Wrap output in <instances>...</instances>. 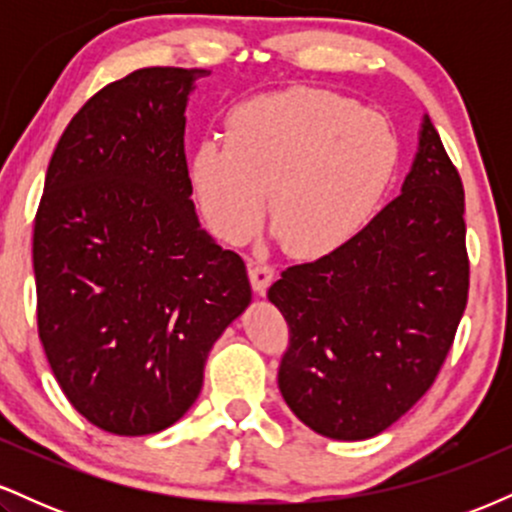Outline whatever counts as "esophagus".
Segmentation results:
<instances>
[{
	"instance_id": "34e87169",
	"label": "esophagus",
	"mask_w": 512,
	"mask_h": 512,
	"mask_svg": "<svg viewBox=\"0 0 512 512\" xmlns=\"http://www.w3.org/2000/svg\"><path fill=\"white\" fill-rule=\"evenodd\" d=\"M248 274H250V284L255 293L264 296V291L269 289V284L274 281V267H269L267 262H255L252 260L248 264Z\"/></svg>"
}]
</instances>
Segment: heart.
<instances>
[{
  "instance_id": "heart-1",
  "label": "heart",
  "mask_w": 512,
  "mask_h": 512,
  "mask_svg": "<svg viewBox=\"0 0 512 512\" xmlns=\"http://www.w3.org/2000/svg\"><path fill=\"white\" fill-rule=\"evenodd\" d=\"M399 142L390 122L325 88H291L238 105L226 139H202L190 178L204 219L245 243L264 207L296 257H322L356 238L390 190Z\"/></svg>"
}]
</instances>
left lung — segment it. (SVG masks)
Here are the masks:
<instances>
[{
  "instance_id": "8db88e82",
  "label": "left lung",
  "mask_w": 512,
  "mask_h": 512,
  "mask_svg": "<svg viewBox=\"0 0 512 512\" xmlns=\"http://www.w3.org/2000/svg\"><path fill=\"white\" fill-rule=\"evenodd\" d=\"M464 190L431 117L399 197L330 255L281 272L267 298L291 330L279 390L315 433L366 440L426 395L469 291Z\"/></svg>"
}]
</instances>
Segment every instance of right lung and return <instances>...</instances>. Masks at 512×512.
<instances>
[{"label":"right lung","mask_w":512,"mask_h":512,"mask_svg":"<svg viewBox=\"0 0 512 512\" xmlns=\"http://www.w3.org/2000/svg\"><path fill=\"white\" fill-rule=\"evenodd\" d=\"M207 69L149 67L72 117L33 231L38 332L84 419L115 436L173 426L252 301L245 262L199 223L185 110Z\"/></svg>","instance_id":"add662e5"}]
</instances>
